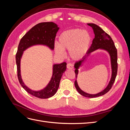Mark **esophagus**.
I'll use <instances>...</instances> for the list:
<instances>
[{
    "mask_svg": "<svg viewBox=\"0 0 130 130\" xmlns=\"http://www.w3.org/2000/svg\"><path fill=\"white\" fill-rule=\"evenodd\" d=\"M67 67L68 69H74V66L72 63H68L67 65Z\"/></svg>",
    "mask_w": 130,
    "mask_h": 130,
    "instance_id": "esophagus-1",
    "label": "esophagus"
}]
</instances>
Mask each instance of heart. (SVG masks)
Returning a JSON list of instances; mask_svg holds the SVG:
<instances>
[{"label": "heart", "mask_w": 130, "mask_h": 130, "mask_svg": "<svg viewBox=\"0 0 130 130\" xmlns=\"http://www.w3.org/2000/svg\"><path fill=\"white\" fill-rule=\"evenodd\" d=\"M91 43V37L87 31L80 29H72L63 31L59 36L58 44L54 45L56 53L60 56L64 55V50H69L72 59L78 60L87 54Z\"/></svg>", "instance_id": "b5f03b06"}]
</instances>
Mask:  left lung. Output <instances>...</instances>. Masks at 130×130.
Masks as SVG:
<instances>
[{"label":"left lung","instance_id":"8db88e82","mask_svg":"<svg viewBox=\"0 0 130 130\" xmlns=\"http://www.w3.org/2000/svg\"><path fill=\"white\" fill-rule=\"evenodd\" d=\"M88 25L91 26L94 31V34H95V37L94 38L92 41V44L90 46L88 52L87 53V55L83 59L79 61L76 62L74 65V67L75 68V77L77 78V74H78V69L81 66L82 63L86 60V57L88 56V55L93 52V51L95 50L98 49H103L107 50L109 53L110 56H111V65H112V77L111 79L110 80L109 83L107 87H106L103 91L96 94H89L84 92L79 88L77 83L76 79L75 81V86L77 90V92L79 93L82 95L87 98H96L98 96H100L103 95L106 93H107L109 90L111 89L112 86L115 81L116 77L117 76V71H118V62H117V50L116 47L111 37L108 34L102 29L98 25L93 24V23H88Z\"/></svg>","mask_w":130,"mask_h":130}]
</instances>
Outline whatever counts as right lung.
<instances>
[{
    "instance_id": "add662e5",
    "label": "right lung",
    "mask_w": 130,
    "mask_h": 130,
    "mask_svg": "<svg viewBox=\"0 0 130 130\" xmlns=\"http://www.w3.org/2000/svg\"><path fill=\"white\" fill-rule=\"evenodd\" d=\"M59 27L53 22H43L32 27L23 36L19 43L15 55L17 76L19 83L26 91L35 97L40 99H47L53 96L59 87L62 75L66 70V62L55 64L53 67V75L47 87L41 91L34 92L24 85L21 76L20 61L23 51L29 46L35 44H44L53 49L55 40Z\"/></svg>"
}]
</instances>
